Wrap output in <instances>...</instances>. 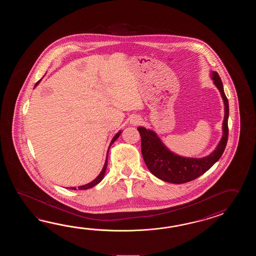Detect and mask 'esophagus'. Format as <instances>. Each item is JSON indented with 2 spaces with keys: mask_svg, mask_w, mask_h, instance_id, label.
I'll return each mask as SVG.
<instances>
[{
  "mask_svg": "<svg viewBox=\"0 0 256 256\" xmlns=\"http://www.w3.org/2000/svg\"><path fill=\"white\" fill-rule=\"evenodd\" d=\"M130 122L134 126H138V124H141L142 119L139 117V116L134 115V116H132V117L130 118Z\"/></svg>",
  "mask_w": 256,
  "mask_h": 256,
  "instance_id": "esophagus-1",
  "label": "esophagus"
}]
</instances>
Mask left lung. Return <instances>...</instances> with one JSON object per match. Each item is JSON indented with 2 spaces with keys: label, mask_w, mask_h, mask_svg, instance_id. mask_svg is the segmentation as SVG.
I'll use <instances>...</instances> for the list:
<instances>
[{
  "label": "left lung",
  "mask_w": 256,
  "mask_h": 256,
  "mask_svg": "<svg viewBox=\"0 0 256 256\" xmlns=\"http://www.w3.org/2000/svg\"><path fill=\"white\" fill-rule=\"evenodd\" d=\"M210 78L223 100L224 119L222 139L208 156L200 158L182 156L166 146L156 132L142 126L137 128L141 134L142 154L144 163L149 171L159 180L173 184L190 182L207 172L222 158L228 141V102L218 74L212 71Z\"/></svg>",
  "instance_id": "1"
}]
</instances>
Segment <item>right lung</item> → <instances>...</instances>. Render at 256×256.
Returning <instances> with one entry per match:
<instances>
[{"mask_svg": "<svg viewBox=\"0 0 256 256\" xmlns=\"http://www.w3.org/2000/svg\"><path fill=\"white\" fill-rule=\"evenodd\" d=\"M41 82V80H40L39 82H36V84L34 88L36 87V86L38 85L39 82ZM120 134H122V130H119V132H118L114 136L112 140L110 142L109 149L110 147L112 146V144H114V142L119 138V136H120ZM109 149H108V151H107V156H106V160H105L104 168H102V171H100V173L98 174V176H97L95 180H92V182H90V183H88L86 185L80 186H78V188H76V186H71V188H68L72 190H88V188H93L94 186H96L97 184H98V183L102 180V178H104V174H105V172H106L107 164H108V154H109Z\"/></svg>", "mask_w": 256, "mask_h": 256, "instance_id": "1", "label": "right lung"}]
</instances>
